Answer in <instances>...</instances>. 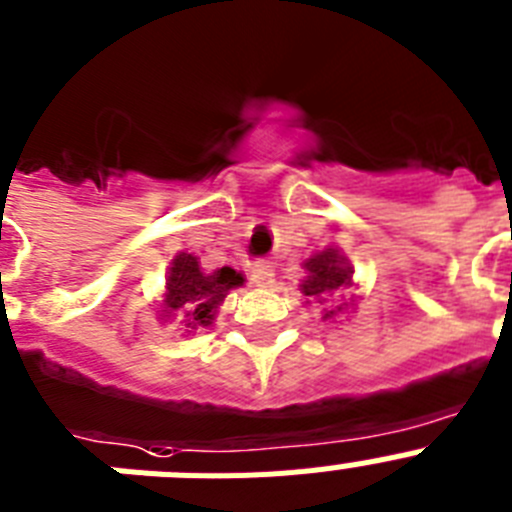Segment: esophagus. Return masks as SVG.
I'll use <instances>...</instances> for the list:
<instances>
[{
  "label": "esophagus",
  "mask_w": 512,
  "mask_h": 512,
  "mask_svg": "<svg viewBox=\"0 0 512 512\" xmlns=\"http://www.w3.org/2000/svg\"><path fill=\"white\" fill-rule=\"evenodd\" d=\"M250 278H252V283H255V286H262V288L273 286V283H275V270H273V265H270L268 260L252 262Z\"/></svg>",
  "instance_id": "esophagus-1"
}]
</instances>
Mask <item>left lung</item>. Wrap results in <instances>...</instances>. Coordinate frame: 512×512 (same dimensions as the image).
I'll return each instance as SVG.
<instances>
[{"label": "left lung", "mask_w": 512, "mask_h": 512, "mask_svg": "<svg viewBox=\"0 0 512 512\" xmlns=\"http://www.w3.org/2000/svg\"><path fill=\"white\" fill-rule=\"evenodd\" d=\"M306 270H309V275H306L304 286H301V293L311 296V299H327L332 293L348 288L350 273H353L345 265V260L337 255V250H324L311 257V260H306ZM342 309H348V304H337L335 309L324 314V319L337 317Z\"/></svg>", "instance_id": "obj_1"}]
</instances>
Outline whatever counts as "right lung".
Instances as JSON below:
<instances>
[{
	"label": "right lung",
	"mask_w": 512,
	"mask_h": 512,
	"mask_svg": "<svg viewBox=\"0 0 512 512\" xmlns=\"http://www.w3.org/2000/svg\"><path fill=\"white\" fill-rule=\"evenodd\" d=\"M244 278L231 268H221L206 275L198 265V257L180 252L170 268L167 278V299H164V314L167 317H185L188 327H206L211 324L213 314L231 288L242 286Z\"/></svg>",
	"instance_id": "obj_1"
}]
</instances>
